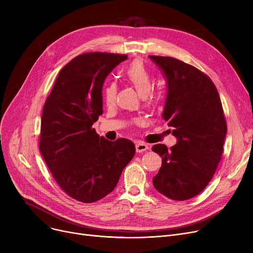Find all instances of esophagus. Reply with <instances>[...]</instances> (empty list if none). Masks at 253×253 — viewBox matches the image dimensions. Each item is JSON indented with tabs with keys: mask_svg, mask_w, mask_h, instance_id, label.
Instances as JSON below:
<instances>
[{
	"mask_svg": "<svg viewBox=\"0 0 253 253\" xmlns=\"http://www.w3.org/2000/svg\"><path fill=\"white\" fill-rule=\"evenodd\" d=\"M135 149H136L137 153H143V152H145L147 150H149V145L141 142V141H139V142H136Z\"/></svg>",
	"mask_w": 253,
	"mask_h": 253,
	"instance_id": "esophagus-1",
	"label": "esophagus"
}]
</instances>
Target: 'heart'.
I'll use <instances>...</instances> for the list:
<instances>
[{
  "mask_svg": "<svg viewBox=\"0 0 253 253\" xmlns=\"http://www.w3.org/2000/svg\"><path fill=\"white\" fill-rule=\"evenodd\" d=\"M125 75L129 82L134 86L138 94L141 97H147L153 89V80L149 73L145 69L142 62L133 61L125 71ZM116 84L111 82L105 86L103 90V98L106 105H112L116 99ZM151 101H156L159 99L158 96L150 95Z\"/></svg>",
  "mask_w": 253,
  "mask_h": 253,
  "instance_id": "heart-1",
  "label": "heart"
}]
</instances>
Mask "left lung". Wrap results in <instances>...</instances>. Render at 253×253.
<instances>
[{"label":"left lung","instance_id":"1","mask_svg":"<svg viewBox=\"0 0 253 253\" xmlns=\"http://www.w3.org/2000/svg\"><path fill=\"white\" fill-rule=\"evenodd\" d=\"M167 81L162 114L176 144L153 145L162 166L153 178L155 189L172 200H188L201 193L221 159L227 123L216 87L193 65L167 56L151 55Z\"/></svg>","mask_w":253,"mask_h":253}]
</instances>
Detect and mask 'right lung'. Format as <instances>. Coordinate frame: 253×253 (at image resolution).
<instances>
[{
  "mask_svg": "<svg viewBox=\"0 0 253 253\" xmlns=\"http://www.w3.org/2000/svg\"><path fill=\"white\" fill-rule=\"evenodd\" d=\"M127 55L84 53L58 74L43 109L40 151L59 187L78 201L93 203L114 191L135 154L129 139L110 141L93 123L102 115L105 78Z\"/></svg>",
  "mask_w": 253,
  "mask_h": 253,
  "instance_id": "1",
  "label": "right lung"
}]
</instances>
